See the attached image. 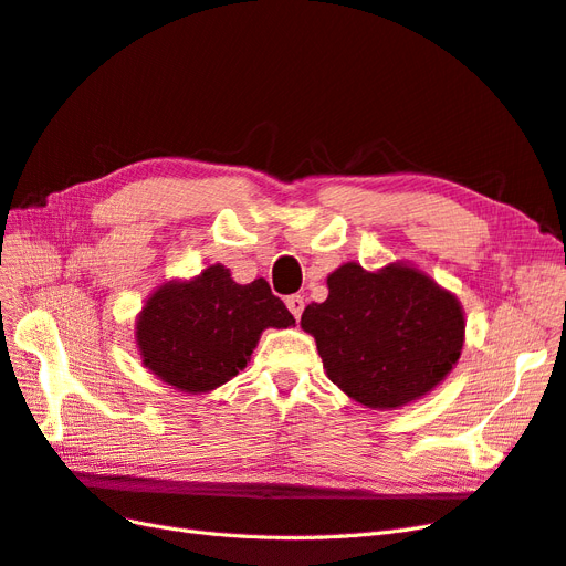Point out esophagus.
I'll use <instances>...</instances> for the list:
<instances>
[{"label": "esophagus", "instance_id": "1", "mask_svg": "<svg viewBox=\"0 0 566 566\" xmlns=\"http://www.w3.org/2000/svg\"><path fill=\"white\" fill-rule=\"evenodd\" d=\"M285 305H287V310H291V314L295 316V319L300 322L302 310H305V297H302V295H291V297L285 300Z\"/></svg>", "mask_w": 566, "mask_h": 566}]
</instances>
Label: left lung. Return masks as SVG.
<instances>
[{
  "label": "left lung",
  "mask_w": 566,
  "mask_h": 566,
  "mask_svg": "<svg viewBox=\"0 0 566 566\" xmlns=\"http://www.w3.org/2000/svg\"><path fill=\"white\" fill-rule=\"evenodd\" d=\"M328 297L302 312L328 379L353 401L394 410L418 401L459 363L465 334L457 295L408 264L365 271L355 261L326 279Z\"/></svg>",
  "instance_id": "left-lung-1"
}]
</instances>
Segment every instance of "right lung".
<instances>
[{
    "label": "right lung",
    "mask_w": 566,
    "mask_h": 566,
    "mask_svg": "<svg viewBox=\"0 0 566 566\" xmlns=\"http://www.w3.org/2000/svg\"><path fill=\"white\" fill-rule=\"evenodd\" d=\"M293 314L264 279L240 285L220 264L191 281H170L146 300L136 348L158 379L185 394L230 381L254 353L261 331L293 326Z\"/></svg>",
    "instance_id": "obj_1"
}]
</instances>
